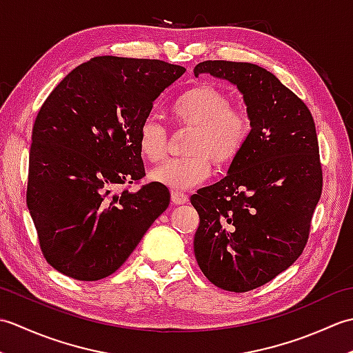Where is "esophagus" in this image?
I'll list each match as a JSON object with an SVG mask.
<instances>
[{
	"label": "esophagus",
	"mask_w": 353,
	"mask_h": 353,
	"mask_svg": "<svg viewBox=\"0 0 353 353\" xmlns=\"http://www.w3.org/2000/svg\"><path fill=\"white\" fill-rule=\"evenodd\" d=\"M171 200L174 205H185L188 203V196L185 192L181 191H172L171 192Z\"/></svg>",
	"instance_id": "1"
}]
</instances>
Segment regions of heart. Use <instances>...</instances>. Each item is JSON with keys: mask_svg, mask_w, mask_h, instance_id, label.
I'll list each match as a JSON object with an SVG mask.
<instances>
[{"mask_svg": "<svg viewBox=\"0 0 353 353\" xmlns=\"http://www.w3.org/2000/svg\"><path fill=\"white\" fill-rule=\"evenodd\" d=\"M176 127L190 129L185 157L172 159L150 172L153 182L171 190H188L201 183L215 167H228L241 154L252 134L249 110L232 106L226 91L200 83L186 89L170 108ZM139 154L150 163L163 161L168 153V134L154 119H145L138 130Z\"/></svg>", "mask_w": 353, "mask_h": 353, "instance_id": "1", "label": "heart"}]
</instances>
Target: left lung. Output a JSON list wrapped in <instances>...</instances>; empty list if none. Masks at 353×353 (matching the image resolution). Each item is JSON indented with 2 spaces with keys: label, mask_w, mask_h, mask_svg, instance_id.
I'll return each instance as SVG.
<instances>
[{
  "label": "left lung",
  "mask_w": 353,
  "mask_h": 353,
  "mask_svg": "<svg viewBox=\"0 0 353 353\" xmlns=\"http://www.w3.org/2000/svg\"><path fill=\"white\" fill-rule=\"evenodd\" d=\"M199 74L235 85L253 121L228 176L191 196L200 270L215 287L245 292L287 270L308 241L323 186L316 124L306 104L258 65L206 61Z\"/></svg>",
  "instance_id": "obj_1"
}]
</instances>
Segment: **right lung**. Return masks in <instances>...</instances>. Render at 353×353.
I'll return each mask as SVG.
<instances>
[{
  "instance_id": "obj_1",
  "label": "right lung",
  "mask_w": 353,
  "mask_h": 353,
  "mask_svg": "<svg viewBox=\"0 0 353 353\" xmlns=\"http://www.w3.org/2000/svg\"><path fill=\"white\" fill-rule=\"evenodd\" d=\"M183 66L156 59L94 57L72 70L36 117L27 206L45 259L77 281L121 267L170 205L157 182L137 192L118 185L145 176L139 125Z\"/></svg>"
}]
</instances>
